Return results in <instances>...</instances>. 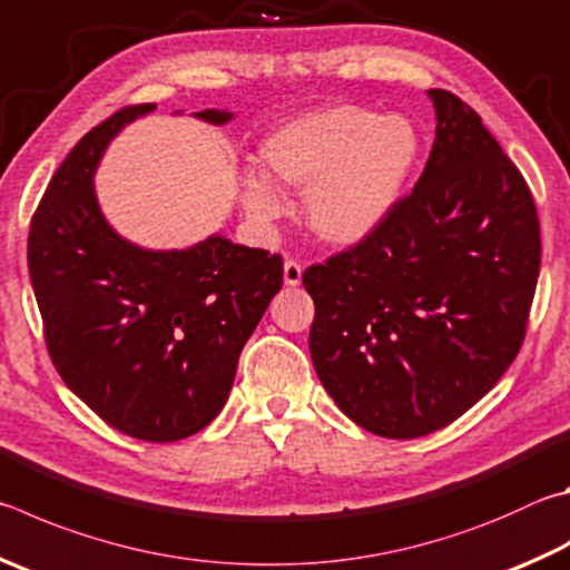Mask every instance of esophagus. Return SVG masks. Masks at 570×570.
<instances>
[{
  "label": "esophagus",
  "instance_id": "obj_1",
  "mask_svg": "<svg viewBox=\"0 0 570 570\" xmlns=\"http://www.w3.org/2000/svg\"><path fill=\"white\" fill-rule=\"evenodd\" d=\"M302 274H304V266L294 262V258H288L284 264V284L286 286H298L302 284Z\"/></svg>",
  "mask_w": 570,
  "mask_h": 570
}]
</instances>
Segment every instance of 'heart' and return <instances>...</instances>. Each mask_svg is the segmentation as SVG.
Listing matches in <instances>:
<instances>
[{"instance_id":"1","label":"heart","mask_w":570,"mask_h":570,"mask_svg":"<svg viewBox=\"0 0 570 570\" xmlns=\"http://www.w3.org/2000/svg\"><path fill=\"white\" fill-rule=\"evenodd\" d=\"M421 154L406 117L331 105L278 124L258 144V164L278 186L306 191V224L321 242L354 246L374 236L396 212ZM246 214L272 224L284 204L258 174L242 179Z\"/></svg>"}]
</instances>
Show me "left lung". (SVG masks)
<instances>
[{
    "mask_svg": "<svg viewBox=\"0 0 570 570\" xmlns=\"http://www.w3.org/2000/svg\"><path fill=\"white\" fill-rule=\"evenodd\" d=\"M436 141L381 229L308 266L314 368L346 416L419 439L485 396L519 354L541 229L515 164L469 105L429 89Z\"/></svg>",
    "mask_w": 570,
    "mask_h": 570,
    "instance_id": "obj_1",
    "label": "left lung"
}]
</instances>
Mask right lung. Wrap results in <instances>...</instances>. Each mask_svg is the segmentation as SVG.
Here are the masks:
<instances>
[{"label": "right lung", "mask_w": 570, "mask_h": 570, "mask_svg": "<svg viewBox=\"0 0 570 570\" xmlns=\"http://www.w3.org/2000/svg\"><path fill=\"white\" fill-rule=\"evenodd\" d=\"M154 109H121L69 151L32 216L27 262L65 384L117 431L169 443L224 409L284 264L222 234L186 249H144L107 222L95 189L99 161L127 124ZM194 117L224 127L234 114Z\"/></svg>", "instance_id": "right-lung-1"}]
</instances>
